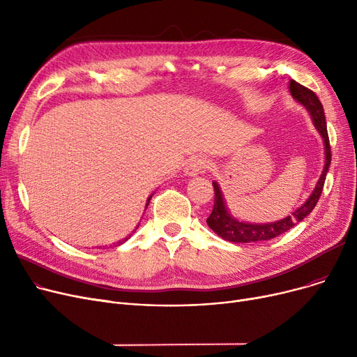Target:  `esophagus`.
I'll use <instances>...</instances> for the list:
<instances>
[{
  "mask_svg": "<svg viewBox=\"0 0 357 357\" xmlns=\"http://www.w3.org/2000/svg\"><path fill=\"white\" fill-rule=\"evenodd\" d=\"M208 167V160H205L204 158H194L191 159L185 166V175L188 176H195L199 172H202L204 169Z\"/></svg>",
  "mask_w": 357,
  "mask_h": 357,
  "instance_id": "34e87169",
  "label": "esophagus"
}]
</instances>
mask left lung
Wrapping results in <instances>:
<instances>
[{"label": "left lung", "instance_id": "obj_1", "mask_svg": "<svg viewBox=\"0 0 357 357\" xmlns=\"http://www.w3.org/2000/svg\"><path fill=\"white\" fill-rule=\"evenodd\" d=\"M289 91L291 96L295 101H298L301 105L307 108L310 116L312 119V123L318 133L324 140V150H326V165L321 172L320 179H318L315 188L310 198L299 207L296 211H294L291 215L268 224H250V222H243L231 217L226 207V201L222 198V194L220 191V186L217 182H213L214 186V208L210 217L207 218L208 227L218 234L221 238L233 241V243H252V241H266L271 238H275L280 234H284L298 222H301L314 208L321 197L323 188H324V181L326 175L328 172V166L331 163V149H330V140L327 133V124H326V116H324V108L315 96V92L311 89L303 86L295 81L289 82Z\"/></svg>", "mask_w": 357, "mask_h": 357}]
</instances>
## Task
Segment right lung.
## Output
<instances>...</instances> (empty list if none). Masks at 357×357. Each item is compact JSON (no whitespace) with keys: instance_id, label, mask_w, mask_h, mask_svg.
<instances>
[{"instance_id":"1","label":"right lung","mask_w":357,"mask_h":357,"mask_svg":"<svg viewBox=\"0 0 357 357\" xmlns=\"http://www.w3.org/2000/svg\"><path fill=\"white\" fill-rule=\"evenodd\" d=\"M150 199H152V195H150V197H149V198H147V202H146V208H147V205H149V202H150ZM137 227H139V226H137ZM127 238H128V237H126V238H124V240H121V241H117V243H119V245H121V243H123V241H126V240H127Z\"/></svg>"}]
</instances>
